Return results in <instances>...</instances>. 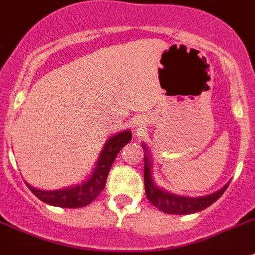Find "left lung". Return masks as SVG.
Here are the masks:
<instances>
[{
  "label": "left lung",
  "instance_id": "8db88e82",
  "mask_svg": "<svg viewBox=\"0 0 255 255\" xmlns=\"http://www.w3.org/2000/svg\"><path fill=\"white\" fill-rule=\"evenodd\" d=\"M142 149L145 150V168H143V181H145V191L147 200L158 208L159 210L164 212L167 214H192L200 210L207 209L209 205H212L214 201L222 196L226 189L229 187L230 182L226 183L222 189L218 191L212 192L205 196H183V195H177L173 192H169L167 190L161 189L160 186L155 183L154 177H152V160L149 149L145 143H141Z\"/></svg>",
  "mask_w": 255,
  "mask_h": 255
}]
</instances>
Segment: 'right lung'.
<instances>
[{
    "label": "right lung",
    "mask_w": 255,
    "mask_h": 255,
    "mask_svg": "<svg viewBox=\"0 0 255 255\" xmlns=\"http://www.w3.org/2000/svg\"><path fill=\"white\" fill-rule=\"evenodd\" d=\"M130 140H132V132L129 129L121 130L118 133L110 136L104 143L103 150L90 176L86 177L85 181L77 185L68 186L65 189L59 190H41L25 182L26 186L39 200L48 205L60 208L86 207L103 191L109 170L117 155Z\"/></svg>",
    "instance_id": "right-lung-1"
}]
</instances>
